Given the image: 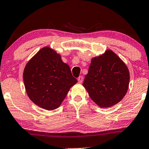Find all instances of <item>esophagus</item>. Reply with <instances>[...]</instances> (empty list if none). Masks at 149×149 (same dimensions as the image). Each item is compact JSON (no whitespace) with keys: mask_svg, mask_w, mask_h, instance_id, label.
<instances>
[{"mask_svg":"<svg viewBox=\"0 0 149 149\" xmlns=\"http://www.w3.org/2000/svg\"><path fill=\"white\" fill-rule=\"evenodd\" d=\"M77 80H78V81L79 82V83H82L84 81V77L83 76H79L78 78H77Z\"/></svg>","mask_w":149,"mask_h":149,"instance_id":"34e87169","label":"esophagus"}]
</instances>
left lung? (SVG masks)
Returning <instances> with one entry per match:
<instances>
[{"instance_id": "obj_1", "label": "left lung", "mask_w": 149, "mask_h": 149, "mask_svg": "<svg viewBox=\"0 0 149 149\" xmlns=\"http://www.w3.org/2000/svg\"><path fill=\"white\" fill-rule=\"evenodd\" d=\"M128 68L111 50L93 58L83 86L91 99L101 107H109L122 100L128 90Z\"/></svg>"}]
</instances>
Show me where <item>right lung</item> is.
Instances as JSON below:
<instances>
[{"mask_svg": "<svg viewBox=\"0 0 149 149\" xmlns=\"http://www.w3.org/2000/svg\"><path fill=\"white\" fill-rule=\"evenodd\" d=\"M23 79L30 100L46 110L57 109L77 81L70 66L48 47L41 49L28 62Z\"/></svg>", "mask_w": 149, "mask_h": 149, "instance_id": "1", "label": "right lung"}]
</instances>
